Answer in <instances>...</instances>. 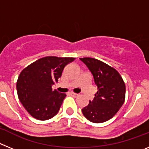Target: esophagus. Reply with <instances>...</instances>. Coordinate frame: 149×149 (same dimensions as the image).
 <instances>
[{
	"mask_svg": "<svg viewBox=\"0 0 149 149\" xmlns=\"http://www.w3.org/2000/svg\"><path fill=\"white\" fill-rule=\"evenodd\" d=\"M69 94L72 96H74V97H76V96L78 95V94H77V93H73V92H70V93H69Z\"/></svg>",
	"mask_w": 149,
	"mask_h": 149,
	"instance_id": "1",
	"label": "esophagus"
}]
</instances>
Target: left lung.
Instances as JSON below:
<instances>
[{
    "instance_id": "1",
    "label": "left lung",
    "mask_w": 149,
    "mask_h": 149,
    "mask_svg": "<svg viewBox=\"0 0 149 149\" xmlns=\"http://www.w3.org/2000/svg\"><path fill=\"white\" fill-rule=\"evenodd\" d=\"M93 75L98 91L93 101L82 109L86 119L102 123L116 115L125 99V84L115 68L91 57L80 58Z\"/></svg>"
}]
</instances>
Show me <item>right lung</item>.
Segmentation results:
<instances>
[{
	"label": "right lung",
	"instance_id": "1",
	"mask_svg": "<svg viewBox=\"0 0 149 149\" xmlns=\"http://www.w3.org/2000/svg\"><path fill=\"white\" fill-rule=\"evenodd\" d=\"M74 59L45 56L22 71L17 81V93L30 116L39 120H48L58 113L66 94L52 90V86L58 82L65 65Z\"/></svg>",
	"mask_w": 149,
	"mask_h": 149
}]
</instances>
